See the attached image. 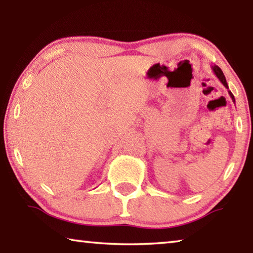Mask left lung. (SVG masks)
<instances>
[{
  "label": "left lung",
  "mask_w": 253,
  "mask_h": 253,
  "mask_svg": "<svg viewBox=\"0 0 253 253\" xmlns=\"http://www.w3.org/2000/svg\"><path fill=\"white\" fill-rule=\"evenodd\" d=\"M212 70H213V72H214V75H215V76L217 77V78H219V80L221 81V83L223 84L224 87H225L226 89H228V92H229L230 97L232 98L233 102H235V99H234V96H233V93L229 90V85H228V83H226V79H225V77H224V75H223V72H222V70H221V68H220V67H217V66H212Z\"/></svg>",
  "instance_id": "left-lung-1"
}]
</instances>
